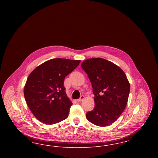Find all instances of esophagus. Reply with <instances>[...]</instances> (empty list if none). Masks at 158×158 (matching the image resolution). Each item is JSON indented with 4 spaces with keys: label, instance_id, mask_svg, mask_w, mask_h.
I'll return each instance as SVG.
<instances>
[{
    "label": "esophagus",
    "instance_id": "1",
    "mask_svg": "<svg viewBox=\"0 0 158 158\" xmlns=\"http://www.w3.org/2000/svg\"><path fill=\"white\" fill-rule=\"evenodd\" d=\"M84 98H85V97H84L83 95H81L80 98L77 99L76 101H77V102H81V101H83V100L84 99Z\"/></svg>",
    "mask_w": 158,
    "mask_h": 158
}]
</instances>
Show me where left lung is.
I'll return each instance as SVG.
<instances>
[{"instance_id": "8db88e82", "label": "left lung", "mask_w": 158, "mask_h": 158, "mask_svg": "<svg viewBox=\"0 0 158 158\" xmlns=\"http://www.w3.org/2000/svg\"><path fill=\"white\" fill-rule=\"evenodd\" d=\"M81 67L95 95V107L86 117L96 126H108L119 118L127 104L130 86L126 75L118 66L102 58L85 60Z\"/></svg>"}]
</instances>
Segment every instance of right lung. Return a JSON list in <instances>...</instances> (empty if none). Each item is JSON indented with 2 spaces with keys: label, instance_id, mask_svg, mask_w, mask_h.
I'll return each mask as SVG.
<instances>
[{
  "label": "right lung",
  "instance_id": "obj_1",
  "mask_svg": "<svg viewBox=\"0 0 158 158\" xmlns=\"http://www.w3.org/2000/svg\"><path fill=\"white\" fill-rule=\"evenodd\" d=\"M80 62L53 59L31 73L25 85L24 97L31 111L41 123L54 124L68 118L72 103L65 92L64 80Z\"/></svg>",
  "mask_w": 158,
  "mask_h": 158
}]
</instances>
